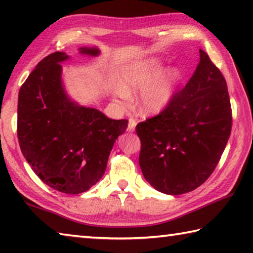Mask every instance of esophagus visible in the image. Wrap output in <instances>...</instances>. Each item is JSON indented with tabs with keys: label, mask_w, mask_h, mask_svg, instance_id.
I'll list each match as a JSON object with an SVG mask.
<instances>
[{
	"label": "esophagus",
	"mask_w": 253,
	"mask_h": 253,
	"mask_svg": "<svg viewBox=\"0 0 253 253\" xmlns=\"http://www.w3.org/2000/svg\"><path fill=\"white\" fill-rule=\"evenodd\" d=\"M136 124H137V121H136L135 118H129V122H128V128H127V130H128V131H134Z\"/></svg>",
	"instance_id": "obj_1"
}]
</instances>
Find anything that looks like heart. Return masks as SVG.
Here are the masks:
<instances>
[{
    "mask_svg": "<svg viewBox=\"0 0 253 253\" xmlns=\"http://www.w3.org/2000/svg\"><path fill=\"white\" fill-rule=\"evenodd\" d=\"M160 69V62L155 59L127 67L119 79V89L116 92L122 104L128 105L130 93L142 90L138 104L143 114L153 115L164 109L172 99L177 74L169 69L156 77Z\"/></svg>",
    "mask_w": 253,
    "mask_h": 253,
    "instance_id": "obj_1",
    "label": "heart"
}]
</instances>
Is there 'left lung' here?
<instances>
[{
  "label": "left lung",
  "instance_id": "8db88e82",
  "mask_svg": "<svg viewBox=\"0 0 253 253\" xmlns=\"http://www.w3.org/2000/svg\"><path fill=\"white\" fill-rule=\"evenodd\" d=\"M232 127L223 75L207 52L185 87L160 114L137 124L139 166L157 191L179 195L207 181L220 162Z\"/></svg>",
  "mask_w": 253,
  "mask_h": 253
}]
</instances>
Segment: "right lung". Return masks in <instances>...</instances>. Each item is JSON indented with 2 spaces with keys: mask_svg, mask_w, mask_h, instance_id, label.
<instances>
[{
  "mask_svg": "<svg viewBox=\"0 0 253 253\" xmlns=\"http://www.w3.org/2000/svg\"><path fill=\"white\" fill-rule=\"evenodd\" d=\"M80 52L97 55L98 49ZM65 52H53L38 63L21 85L18 138L21 152L42 182L66 194L88 191L104 175L117 137L127 119L115 121L67 97L61 83Z\"/></svg>",
  "mask_w": 253,
  "mask_h": 253,
  "instance_id": "obj_1",
  "label": "right lung"
}]
</instances>
